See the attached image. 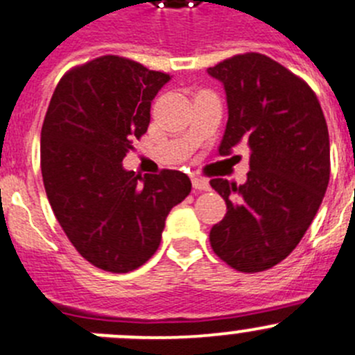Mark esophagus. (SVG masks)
<instances>
[{"label": "esophagus", "mask_w": 355, "mask_h": 355, "mask_svg": "<svg viewBox=\"0 0 355 355\" xmlns=\"http://www.w3.org/2000/svg\"><path fill=\"white\" fill-rule=\"evenodd\" d=\"M192 187H194L196 191H209L208 180H206V178H202V177L192 178Z\"/></svg>", "instance_id": "34e87169"}]
</instances>
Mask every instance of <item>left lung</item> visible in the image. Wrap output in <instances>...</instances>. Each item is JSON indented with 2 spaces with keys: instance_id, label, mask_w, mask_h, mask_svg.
Segmentation results:
<instances>
[{
  "instance_id": "8db88e82",
  "label": "left lung",
  "mask_w": 355,
  "mask_h": 355,
  "mask_svg": "<svg viewBox=\"0 0 355 355\" xmlns=\"http://www.w3.org/2000/svg\"><path fill=\"white\" fill-rule=\"evenodd\" d=\"M208 74L223 83L229 105L220 156L250 147L243 185L213 178L227 213L209 230L218 258L239 272H261L297 248L329 182V135L311 86L267 55L241 53Z\"/></svg>"
}]
</instances>
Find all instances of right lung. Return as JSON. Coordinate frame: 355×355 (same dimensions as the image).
Segmentation results:
<instances>
[{
    "mask_svg": "<svg viewBox=\"0 0 355 355\" xmlns=\"http://www.w3.org/2000/svg\"><path fill=\"white\" fill-rule=\"evenodd\" d=\"M170 74L118 55L76 65L58 81L41 128V175L65 236L97 269L125 274L159 248L168 213L191 192L178 170L123 168Z\"/></svg>",
    "mask_w": 355,
    "mask_h": 355,
    "instance_id": "1",
    "label": "right lung"
}]
</instances>
